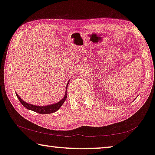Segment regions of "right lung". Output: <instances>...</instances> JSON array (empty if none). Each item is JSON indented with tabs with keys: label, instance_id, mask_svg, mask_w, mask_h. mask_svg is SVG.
I'll list each match as a JSON object with an SVG mask.
<instances>
[{
	"label": "right lung",
	"instance_id": "1",
	"mask_svg": "<svg viewBox=\"0 0 155 155\" xmlns=\"http://www.w3.org/2000/svg\"><path fill=\"white\" fill-rule=\"evenodd\" d=\"M68 84L67 85H68ZM67 90H68V86H67V88H66L65 95H64L63 100L60 101L59 102L54 104L45 106H45H44V107H39V106L32 105L31 104H28L26 102H25L24 100H22L21 99V97H19V96H18L17 94V97H18V100L20 101V102L21 103V104L24 106V107L28 108V109L33 110V111L38 113V114H52V113L55 112L56 110H58L59 108L61 107V106L63 105L64 101L66 100L67 97H68V91H67Z\"/></svg>",
	"mask_w": 155,
	"mask_h": 155
}]
</instances>
